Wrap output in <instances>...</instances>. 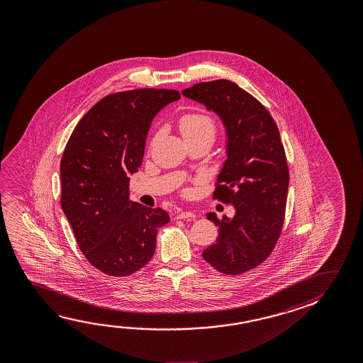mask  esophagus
Listing matches in <instances>:
<instances>
[{"mask_svg": "<svg viewBox=\"0 0 363 363\" xmlns=\"http://www.w3.org/2000/svg\"><path fill=\"white\" fill-rule=\"evenodd\" d=\"M196 215L194 214V213H191V211H181L179 215H177V219H194Z\"/></svg>", "mask_w": 363, "mask_h": 363, "instance_id": "1", "label": "esophagus"}]
</instances>
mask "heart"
I'll list each match as a JSON object with an SVG mask.
<instances>
[{
  "instance_id": "heart-1",
  "label": "heart",
  "mask_w": 363,
  "mask_h": 363,
  "mask_svg": "<svg viewBox=\"0 0 363 363\" xmlns=\"http://www.w3.org/2000/svg\"><path fill=\"white\" fill-rule=\"evenodd\" d=\"M181 134L186 140L208 139L211 143L216 135V121L211 115L201 111H192L181 115L179 119Z\"/></svg>"
}]
</instances>
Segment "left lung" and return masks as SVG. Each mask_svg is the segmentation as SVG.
<instances>
[{"label":"left lung","mask_w":363,"mask_h":363,"mask_svg":"<svg viewBox=\"0 0 363 363\" xmlns=\"http://www.w3.org/2000/svg\"><path fill=\"white\" fill-rule=\"evenodd\" d=\"M182 94L218 113L228 135L213 199L230 203L235 214H206L219 234L202 257L221 274H244L267 259L285 221L290 174L279 128L256 97L229 79L200 82Z\"/></svg>","instance_id":"1"}]
</instances>
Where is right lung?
I'll return each instance as SVG.
<instances>
[{
  "label": "right lung",
  "instance_id": "obj_1",
  "mask_svg": "<svg viewBox=\"0 0 363 363\" xmlns=\"http://www.w3.org/2000/svg\"><path fill=\"white\" fill-rule=\"evenodd\" d=\"M176 89H139L107 95L79 120L60 161V205L78 247L104 274L124 277L155 255L169 221L161 208L129 200L130 173L143 161L157 113L179 100Z\"/></svg>",
  "mask_w": 363,
  "mask_h": 363
}]
</instances>
